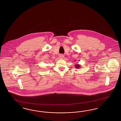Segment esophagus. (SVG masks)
Returning a JSON list of instances; mask_svg holds the SVG:
<instances>
[{
    "mask_svg": "<svg viewBox=\"0 0 121 121\" xmlns=\"http://www.w3.org/2000/svg\"><path fill=\"white\" fill-rule=\"evenodd\" d=\"M59 57H60V58H63V57H64V56H63V55H62V54H61V55H59Z\"/></svg>",
    "mask_w": 121,
    "mask_h": 121,
    "instance_id": "obj_1",
    "label": "esophagus"
}]
</instances>
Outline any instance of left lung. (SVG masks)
Listing matches in <instances>:
<instances>
[{
    "label": "left lung",
    "mask_w": 121,
    "mask_h": 121,
    "mask_svg": "<svg viewBox=\"0 0 121 121\" xmlns=\"http://www.w3.org/2000/svg\"><path fill=\"white\" fill-rule=\"evenodd\" d=\"M81 65H80V64H75V67L76 68H77V69H79V68H80V66Z\"/></svg>",
    "instance_id": "8db88e82"
}]
</instances>
